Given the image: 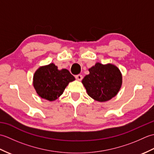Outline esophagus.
Masks as SVG:
<instances>
[{
	"instance_id": "34e87169",
	"label": "esophagus",
	"mask_w": 154,
	"mask_h": 154,
	"mask_svg": "<svg viewBox=\"0 0 154 154\" xmlns=\"http://www.w3.org/2000/svg\"><path fill=\"white\" fill-rule=\"evenodd\" d=\"M75 78H76V79H77L78 81H81L83 79V76H82V75L79 74V75H75Z\"/></svg>"
}]
</instances>
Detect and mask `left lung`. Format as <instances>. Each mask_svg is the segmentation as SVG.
I'll return each instance as SVG.
<instances>
[{
	"mask_svg": "<svg viewBox=\"0 0 154 154\" xmlns=\"http://www.w3.org/2000/svg\"><path fill=\"white\" fill-rule=\"evenodd\" d=\"M82 80L87 94L94 100L105 102L115 97L120 89L122 77L119 69L112 64L97 63Z\"/></svg>",
	"mask_w": 154,
	"mask_h": 154,
	"instance_id": "1",
	"label": "left lung"
}]
</instances>
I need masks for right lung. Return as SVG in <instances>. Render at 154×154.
Masks as SVG:
<instances>
[{
	"mask_svg": "<svg viewBox=\"0 0 154 154\" xmlns=\"http://www.w3.org/2000/svg\"><path fill=\"white\" fill-rule=\"evenodd\" d=\"M75 77L66 69L59 70L51 63L40 67L34 75L33 85L36 93L42 99L50 101L56 100Z\"/></svg>",
	"mask_w": 154,
	"mask_h": 154,
	"instance_id": "1",
	"label": "right lung"
}]
</instances>
